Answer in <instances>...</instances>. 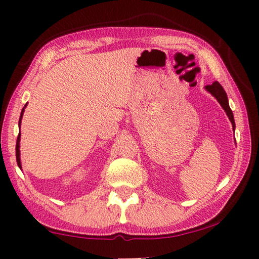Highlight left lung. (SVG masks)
Instances as JSON below:
<instances>
[{"label":"left lung","instance_id":"8db88e82","mask_svg":"<svg viewBox=\"0 0 259 259\" xmlns=\"http://www.w3.org/2000/svg\"><path fill=\"white\" fill-rule=\"evenodd\" d=\"M205 90L209 91L210 94H211L214 98L218 100V103L221 104V106L224 108V111L226 112L227 116H229V119L232 123V126H233V130L235 128V122H234V116H233V112H232V109L230 108V105H229V99H227V95L225 93V90L223 89V87L219 84L217 81H214L212 84L210 85H205Z\"/></svg>","mask_w":259,"mask_h":259}]
</instances>
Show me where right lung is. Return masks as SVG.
<instances>
[{"label":"right lung","mask_w":259,"mask_h":259,"mask_svg":"<svg viewBox=\"0 0 259 259\" xmlns=\"http://www.w3.org/2000/svg\"><path fill=\"white\" fill-rule=\"evenodd\" d=\"M27 106V104L25 105L24 108L21 109V114H20V119H19V128H20V123H21V119H23V115H24V111H25V107ZM20 133L18 135V138H17V144H16V159H17V164H18L19 168L21 169V162H20Z\"/></svg>","instance_id":"right-lung-1"}]
</instances>
